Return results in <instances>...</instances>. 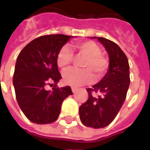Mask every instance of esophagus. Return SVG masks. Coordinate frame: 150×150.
<instances>
[{
	"instance_id": "obj_1",
	"label": "esophagus",
	"mask_w": 150,
	"mask_h": 150,
	"mask_svg": "<svg viewBox=\"0 0 150 150\" xmlns=\"http://www.w3.org/2000/svg\"><path fill=\"white\" fill-rule=\"evenodd\" d=\"M71 90H72V92H73V93H75V92L77 91V88H75V87H72V88H71Z\"/></svg>"
}]
</instances>
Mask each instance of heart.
<instances>
[{
    "label": "heart",
    "instance_id": "obj_1",
    "mask_svg": "<svg viewBox=\"0 0 150 150\" xmlns=\"http://www.w3.org/2000/svg\"><path fill=\"white\" fill-rule=\"evenodd\" d=\"M75 50L80 54L85 56L82 63L85 69H70L63 74V80L65 84L78 87L91 83L93 80V73L97 78L105 75L109 68V61L101 54L100 47L93 41H85L75 45ZM73 54L68 46H63L57 54L56 63L61 69H66L71 64Z\"/></svg>",
    "mask_w": 150,
    "mask_h": 150
}]
</instances>
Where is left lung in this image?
I'll use <instances>...</instances> for the list:
<instances>
[{
  "label": "left lung",
  "instance_id": "1",
  "mask_svg": "<svg viewBox=\"0 0 150 150\" xmlns=\"http://www.w3.org/2000/svg\"><path fill=\"white\" fill-rule=\"evenodd\" d=\"M98 40L109 54L110 68L100 82L87 89L89 98L79 109L82 124L95 129L107 126L115 120L125 100L130 82L129 61L123 50L110 40L98 37Z\"/></svg>",
  "mask_w": 150,
  "mask_h": 150
}]
</instances>
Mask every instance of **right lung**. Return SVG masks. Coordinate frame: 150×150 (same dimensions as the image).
I'll list each match as a JSON object with an SVG mask.
<instances>
[{
    "label": "right lung",
    "mask_w": 150,
    "mask_h": 150,
    "mask_svg": "<svg viewBox=\"0 0 150 150\" xmlns=\"http://www.w3.org/2000/svg\"><path fill=\"white\" fill-rule=\"evenodd\" d=\"M70 38L62 34L40 36L26 45L17 57L13 75L16 97L24 115L33 123L55 121L62 102L72 95L70 86L59 88L56 85L61 79L56 56ZM50 83L54 86L47 91L45 86Z\"/></svg>",
    "instance_id": "obj_1"
}]
</instances>
